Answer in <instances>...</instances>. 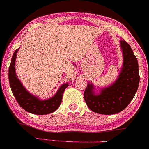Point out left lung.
Listing matches in <instances>:
<instances>
[{
	"instance_id": "8db88e82",
	"label": "left lung",
	"mask_w": 149,
	"mask_h": 149,
	"mask_svg": "<svg viewBox=\"0 0 149 149\" xmlns=\"http://www.w3.org/2000/svg\"><path fill=\"white\" fill-rule=\"evenodd\" d=\"M123 62L118 79L111 85L100 88L96 92L92 83H88L84 91V100L93 112L102 115H114L125 109L134 97L139 86L138 60L130 46L120 41Z\"/></svg>"
}]
</instances>
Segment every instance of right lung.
I'll list each match as a JSON object with an SVG mask.
<instances>
[{
    "mask_svg": "<svg viewBox=\"0 0 149 149\" xmlns=\"http://www.w3.org/2000/svg\"><path fill=\"white\" fill-rule=\"evenodd\" d=\"M19 49V48L15 50L8 69L10 86L16 101L26 112L34 115H47L55 112L61 105L63 94L65 88L68 86V83L63 84L59 87L56 94L47 100H40L31 94L24 86L16 74L15 64L16 54Z\"/></svg>",
    "mask_w": 149,
    "mask_h": 149,
    "instance_id": "right-lung-1",
    "label": "right lung"
}]
</instances>
